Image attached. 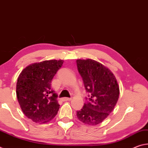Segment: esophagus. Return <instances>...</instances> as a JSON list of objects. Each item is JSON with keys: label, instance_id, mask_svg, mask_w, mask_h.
<instances>
[{"label": "esophagus", "instance_id": "esophagus-1", "mask_svg": "<svg viewBox=\"0 0 148 148\" xmlns=\"http://www.w3.org/2000/svg\"><path fill=\"white\" fill-rule=\"evenodd\" d=\"M71 98H69V97H64V98H62V101H71Z\"/></svg>", "mask_w": 148, "mask_h": 148}]
</instances>
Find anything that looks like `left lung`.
Listing matches in <instances>:
<instances>
[{"label": "left lung", "mask_w": 148, "mask_h": 148, "mask_svg": "<svg viewBox=\"0 0 148 148\" xmlns=\"http://www.w3.org/2000/svg\"><path fill=\"white\" fill-rule=\"evenodd\" d=\"M77 68L88 96L77 117L84 123L96 125L113 111L119 89L114 75L100 62L92 59L76 60Z\"/></svg>", "instance_id": "obj_1"}]
</instances>
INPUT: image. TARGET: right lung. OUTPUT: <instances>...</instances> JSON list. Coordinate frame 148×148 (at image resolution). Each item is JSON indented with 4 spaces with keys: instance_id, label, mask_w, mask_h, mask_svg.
I'll list each match as a JSON object with an SVG mask.
<instances>
[{
    "instance_id": "add662e5",
    "label": "right lung",
    "mask_w": 148,
    "mask_h": 148,
    "mask_svg": "<svg viewBox=\"0 0 148 148\" xmlns=\"http://www.w3.org/2000/svg\"><path fill=\"white\" fill-rule=\"evenodd\" d=\"M62 63V60L36 62L19 74L16 85L17 100L23 114L34 122L47 123L57 114L60 105L51 83Z\"/></svg>"
}]
</instances>
